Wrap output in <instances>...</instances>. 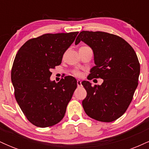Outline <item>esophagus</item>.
Returning a JSON list of instances; mask_svg holds the SVG:
<instances>
[{
  "instance_id": "esophagus-1",
  "label": "esophagus",
  "mask_w": 149,
  "mask_h": 149,
  "mask_svg": "<svg viewBox=\"0 0 149 149\" xmlns=\"http://www.w3.org/2000/svg\"><path fill=\"white\" fill-rule=\"evenodd\" d=\"M77 85H78V87L81 86V81L80 80H77Z\"/></svg>"
}]
</instances>
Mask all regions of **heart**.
Listing matches in <instances>:
<instances>
[{
  "mask_svg": "<svg viewBox=\"0 0 149 149\" xmlns=\"http://www.w3.org/2000/svg\"><path fill=\"white\" fill-rule=\"evenodd\" d=\"M73 74L75 75V76H77V77H80L82 76V73L80 71H78V70H76V71H73Z\"/></svg>",
  "mask_w": 149,
  "mask_h": 149,
  "instance_id": "b5f03b06",
  "label": "heart"
}]
</instances>
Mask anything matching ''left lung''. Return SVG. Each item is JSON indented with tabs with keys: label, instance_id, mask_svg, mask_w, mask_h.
<instances>
[{
	"label": "left lung",
	"instance_id": "left-lung-1",
	"mask_svg": "<svg viewBox=\"0 0 149 149\" xmlns=\"http://www.w3.org/2000/svg\"><path fill=\"white\" fill-rule=\"evenodd\" d=\"M80 41L91 47L95 66L90 70L91 78H102L101 85L92 86L82 82L87 96L82 104L92 118L109 123L126 111L138 85L140 64L132 46L122 38L102 31H83L75 44Z\"/></svg>",
	"mask_w": 149,
	"mask_h": 149
}]
</instances>
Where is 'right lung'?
I'll use <instances>...</instances> for the list:
<instances>
[{
    "label": "right lung",
    "instance_id": "obj_1",
    "mask_svg": "<svg viewBox=\"0 0 149 149\" xmlns=\"http://www.w3.org/2000/svg\"><path fill=\"white\" fill-rule=\"evenodd\" d=\"M78 33L43 34L27 40L16 54L11 71L15 99L26 118L37 127L60 122L77 88L73 76L57 83L49 78Z\"/></svg>",
    "mask_w": 149,
    "mask_h": 149
}]
</instances>
